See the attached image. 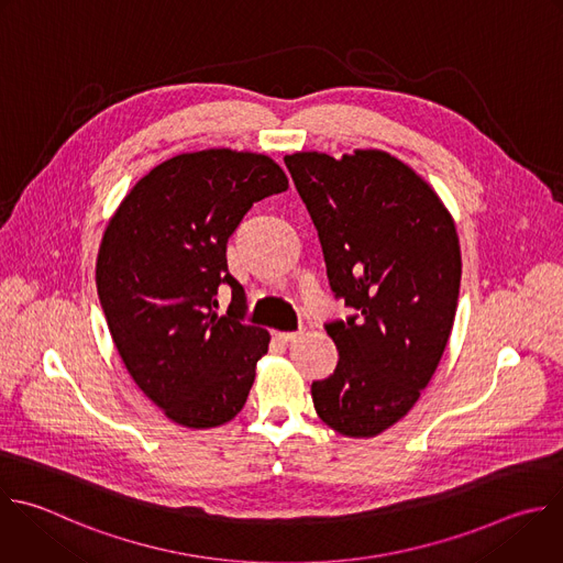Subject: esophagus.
Returning <instances> with one entry per match:
<instances>
[{
    "instance_id": "esophagus-1",
    "label": "esophagus",
    "mask_w": 563,
    "mask_h": 563,
    "mask_svg": "<svg viewBox=\"0 0 563 563\" xmlns=\"http://www.w3.org/2000/svg\"><path fill=\"white\" fill-rule=\"evenodd\" d=\"M300 335H302V331H278V333H276V340L283 342V344H291V342H296Z\"/></svg>"
}]
</instances>
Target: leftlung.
I'll return each mask as SVG.
<instances>
[{"label": "left lung", "mask_w": 563, "mask_h": 563, "mask_svg": "<svg viewBox=\"0 0 563 563\" xmlns=\"http://www.w3.org/2000/svg\"><path fill=\"white\" fill-rule=\"evenodd\" d=\"M318 230L331 294L335 371L311 385L320 420L373 438L418 402L446 349L462 278L455 223L431 185L380 150L285 156Z\"/></svg>", "instance_id": "left-lung-1"}]
</instances>
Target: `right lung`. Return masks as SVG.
<instances>
[{"instance_id": "1", "label": "right lung", "mask_w": 563, "mask_h": 563, "mask_svg": "<svg viewBox=\"0 0 563 563\" xmlns=\"http://www.w3.org/2000/svg\"><path fill=\"white\" fill-rule=\"evenodd\" d=\"M289 187L265 154L203 150L145 174L106 228L97 291L136 387L176 424L210 429L245 405L269 333L247 324L228 241L254 203ZM221 284L233 289L216 313Z\"/></svg>"}]
</instances>
